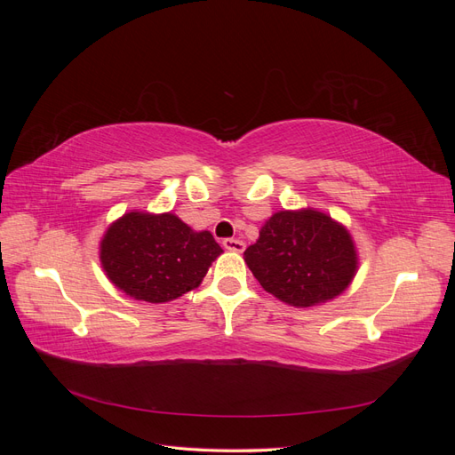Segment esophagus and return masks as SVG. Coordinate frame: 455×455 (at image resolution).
<instances>
[{"label": "esophagus", "mask_w": 455, "mask_h": 455, "mask_svg": "<svg viewBox=\"0 0 455 455\" xmlns=\"http://www.w3.org/2000/svg\"><path fill=\"white\" fill-rule=\"evenodd\" d=\"M224 249L229 252H243L244 251V243L239 239H224Z\"/></svg>", "instance_id": "obj_1"}]
</instances>
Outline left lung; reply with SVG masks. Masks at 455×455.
Wrapping results in <instances>:
<instances>
[{
  "label": "left lung",
  "instance_id": "8db88e82",
  "mask_svg": "<svg viewBox=\"0 0 455 455\" xmlns=\"http://www.w3.org/2000/svg\"><path fill=\"white\" fill-rule=\"evenodd\" d=\"M244 261L266 292L292 307L323 306L353 283L359 252L349 229L316 209L279 211L266 220Z\"/></svg>",
  "mask_w": 455,
  "mask_h": 455
}]
</instances>
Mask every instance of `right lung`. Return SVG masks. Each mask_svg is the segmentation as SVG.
Returning <instances> with one entry per match:
<instances>
[{"mask_svg":"<svg viewBox=\"0 0 455 455\" xmlns=\"http://www.w3.org/2000/svg\"><path fill=\"white\" fill-rule=\"evenodd\" d=\"M211 231H196L172 212L131 211L100 239V266L117 291L164 304L197 288L222 254Z\"/></svg>","mask_w":455,"mask_h":455,"instance_id":"1","label":"right lung"}]
</instances>
